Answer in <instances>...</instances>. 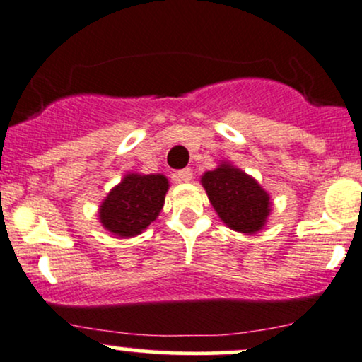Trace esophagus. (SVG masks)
<instances>
[{
    "mask_svg": "<svg viewBox=\"0 0 362 362\" xmlns=\"http://www.w3.org/2000/svg\"><path fill=\"white\" fill-rule=\"evenodd\" d=\"M174 177H176V181L180 182H189L193 180V169L186 168V169H181V171H177L174 174Z\"/></svg>",
    "mask_w": 362,
    "mask_h": 362,
    "instance_id": "1",
    "label": "esophagus"
}]
</instances>
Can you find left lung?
I'll return each instance as SVG.
<instances>
[{
  "label": "left lung",
  "instance_id": "obj_1",
  "mask_svg": "<svg viewBox=\"0 0 362 362\" xmlns=\"http://www.w3.org/2000/svg\"><path fill=\"white\" fill-rule=\"evenodd\" d=\"M202 185L222 222L233 230L254 233L266 223L269 194L240 169L222 164L203 174Z\"/></svg>",
  "mask_w": 362,
  "mask_h": 362
}]
</instances>
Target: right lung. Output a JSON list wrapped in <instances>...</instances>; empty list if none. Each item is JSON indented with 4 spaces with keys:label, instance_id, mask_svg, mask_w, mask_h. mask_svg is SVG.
I'll return each instance as SVG.
<instances>
[{
    "label": "right lung",
    "instance_id": "right-lung-1",
    "mask_svg": "<svg viewBox=\"0 0 362 362\" xmlns=\"http://www.w3.org/2000/svg\"><path fill=\"white\" fill-rule=\"evenodd\" d=\"M168 188V180L160 174H129L101 205V223L120 237L137 235L163 210Z\"/></svg>",
    "mask_w": 362,
    "mask_h": 362
}]
</instances>
